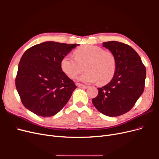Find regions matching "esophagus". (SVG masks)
Returning a JSON list of instances; mask_svg holds the SVG:
<instances>
[{"label": "esophagus", "mask_w": 159, "mask_h": 159, "mask_svg": "<svg viewBox=\"0 0 159 159\" xmlns=\"http://www.w3.org/2000/svg\"><path fill=\"white\" fill-rule=\"evenodd\" d=\"M77 85H78L79 88H83V89H87L88 88V85H85L81 84H77Z\"/></svg>", "instance_id": "obj_1"}]
</instances>
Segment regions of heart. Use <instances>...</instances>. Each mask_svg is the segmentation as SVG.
Masks as SVG:
<instances>
[{
	"instance_id": "1",
	"label": "heart",
	"mask_w": 159,
	"mask_h": 159,
	"mask_svg": "<svg viewBox=\"0 0 159 159\" xmlns=\"http://www.w3.org/2000/svg\"><path fill=\"white\" fill-rule=\"evenodd\" d=\"M75 58L66 56L61 61V68L70 78L74 79L85 70L80 78L85 82L105 84L112 80L116 70V61L111 52L95 46H84L75 51Z\"/></svg>"
}]
</instances>
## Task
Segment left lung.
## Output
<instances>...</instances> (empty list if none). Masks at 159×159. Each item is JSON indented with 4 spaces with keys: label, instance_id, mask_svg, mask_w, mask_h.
Segmentation results:
<instances>
[{
    "label": "left lung",
    "instance_id": "obj_1",
    "mask_svg": "<svg viewBox=\"0 0 159 159\" xmlns=\"http://www.w3.org/2000/svg\"><path fill=\"white\" fill-rule=\"evenodd\" d=\"M114 55L116 70L106 85L98 88V95L92 103L100 113L117 117L129 111L145 88L146 69L140 56L132 48L122 42L103 43Z\"/></svg>",
    "mask_w": 159,
    "mask_h": 159
}]
</instances>
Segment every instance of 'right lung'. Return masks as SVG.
<instances>
[{
	"instance_id": "add662e5",
	"label": "right lung",
	"mask_w": 159,
	"mask_h": 159,
	"mask_svg": "<svg viewBox=\"0 0 159 159\" xmlns=\"http://www.w3.org/2000/svg\"><path fill=\"white\" fill-rule=\"evenodd\" d=\"M76 46L49 41L24 53L15 84L26 109L41 117H51L68 103L77 86L62 71L61 61Z\"/></svg>"
}]
</instances>
